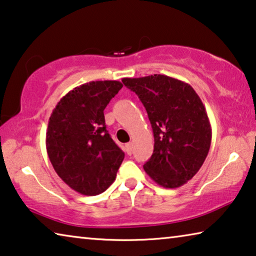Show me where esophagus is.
<instances>
[{"label":"esophagus","instance_id":"1","mask_svg":"<svg viewBox=\"0 0 256 256\" xmlns=\"http://www.w3.org/2000/svg\"><path fill=\"white\" fill-rule=\"evenodd\" d=\"M124 150L127 152L128 156H130L132 153V143H127L124 145Z\"/></svg>","mask_w":256,"mask_h":256}]
</instances>
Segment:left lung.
Here are the masks:
<instances>
[{
    "label": "left lung",
    "instance_id": "left-lung-1",
    "mask_svg": "<svg viewBox=\"0 0 256 256\" xmlns=\"http://www.w3.org/2000/svg\"><path fill=\"white\" fill-rule=\"evenodd\" d=\"M146 110L154 148L144 170L160 186L175 188L198 172L208 154L212 127L205 106L186 82L162 74L124 78Z\"/></svg>",
    "mask_w": 256,
    "mask_h": 256
}]
</instances>
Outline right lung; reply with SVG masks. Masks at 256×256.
I'll list each match as a JSON object with an SVG mask.
<instances>
[{"label": "right lung", "instance_id": "add662e5", "mask_svg": "<svg viewBox=\"0 0 256 256\" xmlns=\"http://www.w3.org/2000/svg\"><path fill=\"white\" fill-rule=\"evenodd\" d=\"M120 81H90L70 90L49 118L46 146L57 175L84 196L104 192L116 178L124 153L106 130L104 110Z\"/></svg>", "mask_w": 256, "mask_h": 256}]
</instances>
